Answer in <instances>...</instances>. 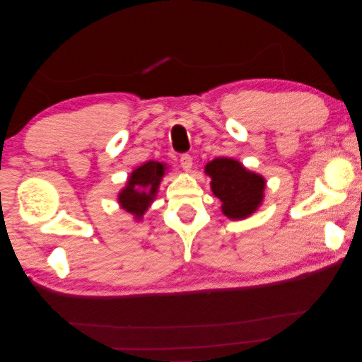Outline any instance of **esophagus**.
Masks as SVG:
<instances>
[{
  "mask_svg": "<svg viewBox=\"0 0 362 362\" xmlns=\"http://www.w3.org/2000/svg\"><path fill=\"white\" fill-rule=\"evenodd\" d=\"M180 162H181V167H182V170H185V171H191L192 170V157L189 156V154H182L181 158H180Z\"/></svg>",
  "mask_w": 362,
  "mask_h": 362,
  "instance_id": "34e87169",
  "label": "esophagus"
}]
</instances>
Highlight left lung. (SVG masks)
Listing matches in <instances>:
<instances>
[{
	"label": "left lung",
	"instance_id": "1",
	"mask_svg": "<svg viewBox=\"0 0 362 362\" xmlns=\"http://www.w3.org/2000/svg\"><path fill=\"white\" fill-rule=\"evenodd\" d=\"M205 175L211 177V192L221 200V211L226 218L246 219L262 205L267 181L235 158L216 157L205 165Z\"/></svg>",
	"mask_w": 362,
	"mask_h": 362
}]
</instances>
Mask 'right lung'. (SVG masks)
<instances>
[{
  "label": "right lung",
  "instance_id": "1",
  "mask_svg": "<svg viewBox=\"0 0 362 362\" xmlns=\"http://www.w3.org/2000/svg\"><path fill=\"white\" fill-rule=\"evenodd\" d=\"M167 171L168 165L163 162L148 160L139 165L129 175L125 186L117 194L119 206L139 223L156 200L162 177Z\"/></svg>",
  "mask_w": 362,
  "mask_h": 362
}]
</instances>
